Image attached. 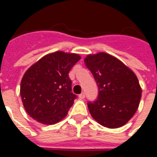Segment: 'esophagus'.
Instances as JSON below:
<instances>
[{"mask_svg": "<svg viewBox=\"0 0 157 157\" xmlns=\"http://www.w3.org/2000/svg\"><path fill=\"white\" fill-rule=\"evenodd\" d=\"M79 98H80V99H84V98H85V93H84V92L81 93V94L79 95Z\"/></svg>", "mask_w": 157, "mask_h": 157, "instance_id": "obj_1", "label": "esophagus"}]
</instances>
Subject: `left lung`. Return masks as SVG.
I'll list each match as a JSON object with an SVG mask.
<instances>
[{
	"instance_id": "left-lung-1",
	"label": "left lung",
	"mask_w": 157,
	"mask_h": 157,
	"mask_svg": "<svg viewBox=\"0 0 157 157\" xmlns=\"http://www.w3.org/2000/svg\"><path fill=\"white\" fill-rule=\"evenodd\" d=\"M98 87V99L88 102L92 118L110 128L124 125L138 109L141 88L130 69L104 52L88 55L84 59Z\"/></svg>"
}]
</instances>
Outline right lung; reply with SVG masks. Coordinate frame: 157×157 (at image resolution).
<instances>
[{
  "label": "right lung",
  "instance_id": "obj_1",
  "mask_svg": "<svg viewBox=\"0 0 157 157\" xmlns=\"http://www.w3.org/2000/svg\"><path fill=\"white\" fill-rule=\"evenodd\" d=\"M80 59L77 54L54 52L25 72L20 95L30 117L44 124H55L67 115L76 98L71 92L69 72Z\"/></svg>",
  "mask_w": 157,
  "mask_h": 157
}]
</instances>
